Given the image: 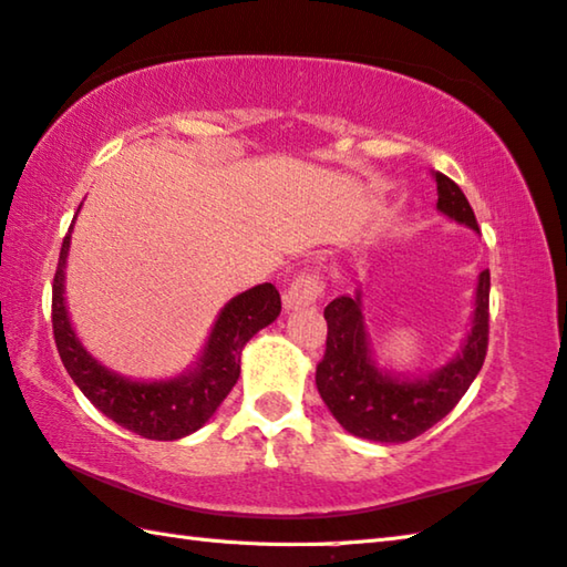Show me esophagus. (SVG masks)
<instances>
[{
  "label": "esophagus",
  "mask_w": 567,
  "mask_h": 567,
  "mask_svg": "<svg viewBox=\"0 0 567 567\" xmlns=\"http://www.w3.org/2000/svg\"><path fill=\"white\" fill-rule=\"evenodd\" d=\"M321 295H324V277L319 275V270H305L299 272L292 285L285 290V309L292 312V309L309 307L315 305Z\"/></svg>",
  "instance_id": "34e87169"
}]
</instances>
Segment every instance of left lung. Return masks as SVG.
Here are the masks:
<instances>
[{
    "label": "left lung",
    "instance_id": "left-lung-1",
    "mask_svg": "<svg viewBox=\"0 0 567 567\" xmlns=\"http://www.w3.org/2000/svg\"><path fill=\"white\" fill-rule=\"evenodd\" d=\"M437 210L457 224L480 230L462 188L435 172ZM489 270L480 275L474 317L462 351L423 379H401L373 361L365 334L361 292L337 297L324 309L327 351L317 365V391L337 423L351 435L373 442H408L440 423L462 401L482 371L489 343Z\"/></svg>",
    "mask_w": 567,
    "mask_h": 567
}]
</instances>
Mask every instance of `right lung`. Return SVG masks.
<instances>
[{
	"mask_svg": "<svg viewBox=\"0 0 567 567\" xmlns=\"http://www.w3.org/2000/svg\"><path fill=\"white\" fill-rule=\"evenodd\" d=\"M71 230L73 224L63 238L51 297L53 339L65 371L100 413L125 430L147 440H179L192 435L208 423V417L236 385L243 347L280 315V292L275 290V285L265 282L233 297L220 309L204 353L188 373L169 381H130L97 363L73 331L63 297Z\"/></svg>",
	"mask_w": 567,
	"mask_h": 567,
	"instance_id": "right-lung-1",
	"label": "right lung"
}]
</instances>
